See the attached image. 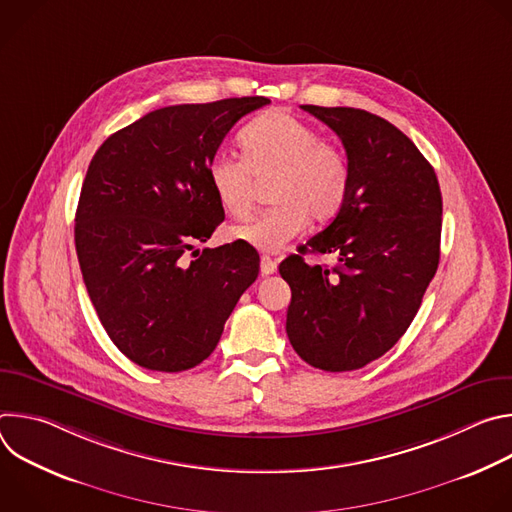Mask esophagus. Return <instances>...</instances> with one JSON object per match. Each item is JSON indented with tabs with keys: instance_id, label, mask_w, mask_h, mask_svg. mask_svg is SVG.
<instances>
[{
	"instance_id": "34e87169",
	"label": "esophagus",
	"mask_w": 512,
	"mask_h": 512,
	"mask_svg": "<svg viewBox=\"0 0 512 512\" xmlns=\"http://www.w3.org/2000/svg\"><path fill=\"white\" fill-rule=\"evenodd\" d=\"M277 271V261H273L271 257H267V255H263L261 257V275H273Z\"/></svg>"
}]
</instances>
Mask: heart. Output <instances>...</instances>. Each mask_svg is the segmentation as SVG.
Segmentation results:
<instances>
[{
	"label": "heart",
	"instance_id": "heart-1",
	"mask_svg": "<svg viewBox=\"0 0 512 512\" xmlns=\"http://www.w3.org/2000/svg\"><path fill=\"white\" fill-rule=\"evenodd\" d=\"M239 143L243 158L218 154L208 164L206 176L218 204L235 218L249 216L255 178L271 176L269 198L277 204L235 227L233 239L259 251H279L306 229L308 218L326 223L338 214L350 188V164L310 123L271 109L241 131Z\"/></svg>",
	"mask_w": 512,
	"mask_h": 512
}]
</instances>
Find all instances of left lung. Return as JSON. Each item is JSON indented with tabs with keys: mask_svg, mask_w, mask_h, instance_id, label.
I'll return each mask as SVG.
<instances>
[{
	"mask_svg": "<svg viewBox=\"0 0 512 512\" xmlns=\"http://www.w3.org/2000/svg\"><path fill=\"white\" fill-rule=\"evenodd\" d=\"M342 139L350 188L334 221L281 261L291 287L285 330L316 369L356 371L407 332L440 263L442 192L431 164L387 119L302 105ZM308 250L337 257L308 266Z\"/></svg>",
	"mask_w": 512,
	"mask_h": 512,
	"instance_id": "obj_1",
	"label": "left lung"
}]
</instances>
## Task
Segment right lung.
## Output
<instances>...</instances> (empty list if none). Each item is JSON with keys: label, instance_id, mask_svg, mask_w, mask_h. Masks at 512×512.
I'll return each mask as SVG.
<instances>
[{"label": "right lung", "instance_id": "add662e5", "mask_svg": "<svg viewBox=\"0 0 512 512\" xmlns=\"http://www.w3.org/2000/svg\"><path fill=\"white\" fill-rule=\"evenodd\" d=\"M265 97L172 105L103 141L75 216L89 298L113 344L150 371L194 369L221 340L259 255L206 243L225 221L208 164L233 125Z\"/></svg>", "mask_w": 512, "mask_h": 512}]
</instances>
